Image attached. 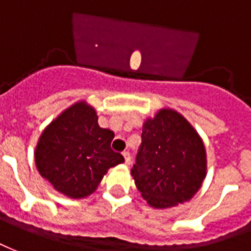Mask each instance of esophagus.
Segmentation results:
<instances>
[{
  "instance_id": "esophagus-1",
  "label": "esophagus",
  "mask_w": 251,
  "mask_h": 251,
  "mask_svg": "<svg viewBox=\"0 0 251 251\" xmlns=\"http://www.w3.org/2000/svg\"><path fill=\"white\" fill-rule=\"evenodd\" d=\"M123 156H124V163L129 164L131 163V155L128 151H123Z\"/></svg>"
}]
</instances>
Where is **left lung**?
I'll return each mask as SVG.
<instances>
[{"instance_id":"left-lung-1","label":"left lung","mask_w":251,"mask_h":251,"mask_svg":"<svg viewBox=\"0 0 251 251\" xmlns=\"http://www.w3.org/2000/svg\"><path fill=\"white\" fill-rule=\"evenodd\" d=\"M206 150L191 124L163 108L143 124L131 175L150 206L167 208L193 198L206 178Z\"/></svg>"}]
</instances>
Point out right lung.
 <instances>
[{
    "mask_svg": "<svg viewBox=\"0 0 251 251\" xmlns=\"http://www.w3.org/2000/svg\"><path fill=\"white\" fill-rule=\"evenodd\" d=\"M115 133L98 123L95 108L78 101L44 129L34 151L40 175L58 193L85 198L98 188L111 167L123 163L111 148Z\"/></svg>",
    "mask_w": 251,
    "mask_h": 251,
    "instance_id": "add662e5",
    "label": "right lung"
}]
</instances>
